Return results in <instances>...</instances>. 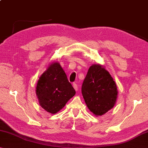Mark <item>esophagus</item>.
I'll list each match as a JSON object with an SVG mask.
<instances>
[{"instance_id": "obj_1", "label": "esophagus", "mask_w": 148, "mask_h": 148, "mask_svg": "<svg viewBox=\"0 0 148 148\" xmlns=\"http://www.w3.org/2000/svg\"><path fill=\"white\" fill-rule=\"evenodd\" d=\"M73 88H75V90H78V86H77V85L76 83L73 84Z\"/></svg>"}]
</instances>
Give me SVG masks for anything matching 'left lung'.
I'll list each match as a JSON object with an SVG mask.
<instances>
[{
	"label": "left lung",
	"instance_id": "obj_1",
	"mask_svg": "<svg viewBox=\"0 0 148 148\" xmlns=\"http://www.w3.org/2000/svg\"><path fill=\"white\" fill-rule=\"evenodd\" d=\"M81 91L88 108L97 116L112 108L118 97L116 84L108 71L99 64L89 67Z\"/></svg>",
	"mask_w": 148,
	"mask_h": 148
}]
</instances>
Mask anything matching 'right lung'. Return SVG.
<instances>
[{
  "label": "right lung",
  "mask_w": 148,
  "mask_h": 148,
  "mask_svg": "<svg viewBox=\"0 0 148 148\" xmlns=\"http://www.w3.org/2000/svg\"><path fill=\"white\" fill-rule=\"evenodd\" d=\"M36 92L40 105L51 114L59 112L76 93L58 62L51 63L40 77Z\"/></svg>",
  "instance_id": "obj_1"
}]
</instances>
